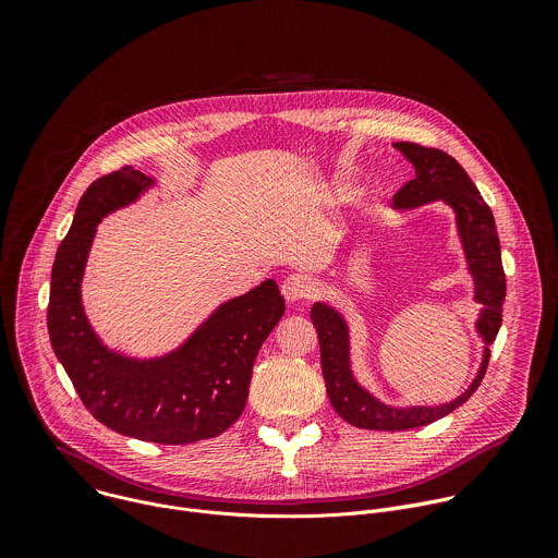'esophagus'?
<instances>
[{
    "mask_svg": "<svg viewBox=\"0 0 558 558\" xmlns=\"http://www.w3.org/2000/svg\"><path fill=\"white\" fill-rule=\"evenodd\" d=\"M282 295L287 302H302L315 295V282L308 276L293 274L282 282Z\"/></svg>",
    "mask_w": 558,
    "mask_h": 558,
    "instance_id": "esophagus-1",
    "label": "esophagus"
}]
</instances>
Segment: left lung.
<instances>
[{"label": "left lung", "mask_w": 558, "mask_h": 558, "mask_svg": "<svg viewBox=\"0 0 558 558\" xmlns=\"http://www.w3.org/2000/svg\"><path fill=\"white\" fill-rule=\"evenodd\" d=\"M407 161L415 168V179L409 181L392 196V209L411 211L426 203L441 201L454 211L457 235L463 250L465 267L472 278V298L484 304L474 323V331L484 342L482 364L474 373L470 386L450 402L435 407H392L381 402L368 388H364L351 366V329L347 317L327 302L311 306V320L320 340L323 375L327 381V395L336 413L351 426L366 430H409L433 424L470 400L480 388L490 360V344L495 342L504 323L506 274L501 265V243L495 225V216L480 190L474 187L465 170L454 158L435 147H422L417 143H392Z\"/></svg>", "instance_id": "8db88e82"}]
</instances>
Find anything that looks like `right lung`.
<instances>
[{
	"instance_id": "add662e5",
	"label": "right lung",
	"mask_w": 558,
	"mask_h": 558,
	"mask_svg": "<svg viewBox=\"0 0 558 558\" xmlns=\"http://www.w3.org/2000/svg\"><path fill=\"white\" fill-rule=\"evenodd\" d=\"M154 185L156 179L125 166L86 190L54 256L48 333L95 420L143 441L194 444L225 433L241 417L256 355L280 323L284 300L276 280L267 278L218 304L183 344L163 355L132 357L108 349L84 311L88 254L97 225Z\"/></svg>"
}]
</instances>
